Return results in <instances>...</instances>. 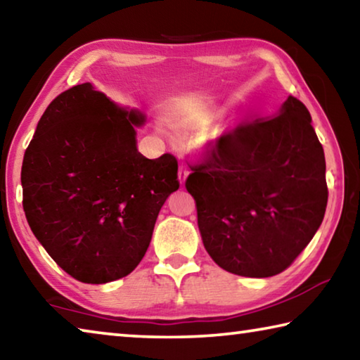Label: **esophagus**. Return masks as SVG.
<instances>
[{
    "label": "esophagus",
    "instance_id": "34e87169",
    "mask_svg": "<svg viewBox=\"0 0 360 360\" xmlns=\"http://www.w3.org/2000/svg\"><path fill=\"white\" fill-rule=\"evenodd\" d=\"M188 176V169L186 167H179V172H178V179H179V184H184L186 179Z\"/></svg>",
    "mask_w": 360,
    "mask_h": 360
}]
</instances>
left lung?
Listing matches in <instances>:
<instances>
[{
    "mask_svg": "<svg viewBox=\"0 0 360 360\" xmlns=\"http://www.w3.org/2000/svg\"><path fill=\"white\" fill-rule=\"evenodd\" d=\"M186 181L198 230L233 275L275 276L300 254L326 214V157L307 106L279 111L219 138Z\"/></svg>",
    "mask_w": 360,
    "mask_h": 360,
    "instance_id": "8db88e82",
    "label": "left lung"
}]
</instances>
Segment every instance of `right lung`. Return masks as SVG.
<instances>
[{"instance_id":"1","label":"right lung","mask_w":360,"mask_h":360,"mask_svg":"<svg viewBox=\"0 0 360 360\" xmlns=\"http://www.w3.org/2000/svg\"><path fill=\"white\" fill-rule=\"evenodd\" d=\"M139 109L119 106L85 82L42 114L22 163L30 229L60 268L87 284L135 270L167 198L179 188L178 162L136 148Z\"/></svg>"}]
</instances>
